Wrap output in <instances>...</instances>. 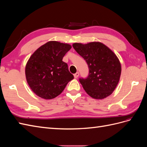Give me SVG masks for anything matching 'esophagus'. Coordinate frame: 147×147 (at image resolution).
<instances>
[{
    "label": "esophagus",
    "mask_w": 147,
    "mask_h": 147,
    "mask_svg": "<svg viewBox=\"0 0 147 147\" xmlns=\"http://www.w3.org/2000/svg\"><path fill=\"white\" fill-rule=\"evenodd\" d=\"M79 76V72H76L75 74H74V77L75 78H77Z\"/></svg>",
    "instance_id": "1"
}]
</instances>
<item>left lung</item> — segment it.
<instances>
[{"mask_svg":"<svg viewBox=\"0 0 147 147\" xmlns=\"http://www.w3.org/2000/svg\"><path fill=\"white\" fill-rule=\"evenodd\" d=\"M72 46L86 61L89 68L88 76L79 78L84 91L96 99L110 96L116 88L121 75V64L117 56L100 42L84 45L75 43Z\"/></svg>","mask_w":147,"mask_h":147,"instance_id":"8db88e82","label":"left lung"}]
</instances>
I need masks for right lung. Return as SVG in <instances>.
Here are the masks:
<instances>
[{
	"instance_id": "right-lung-1",
	"label": "right lung",
	"mask_w": 147,
	"mask_h": 147,
	"mask_svg": "<svg viewBox=\"0 0 147 147\" xmlns=\"http://www.w3.org/2000/svg\"><path fill=\"white\" fill-rule=\"evenodd\" d=\"M71 48L69 44L48 42L30 57L26 66V77L35 94L45 99L55 98L74 79L67 64L63 61Z\"/></svg>"
}]
</instances>
